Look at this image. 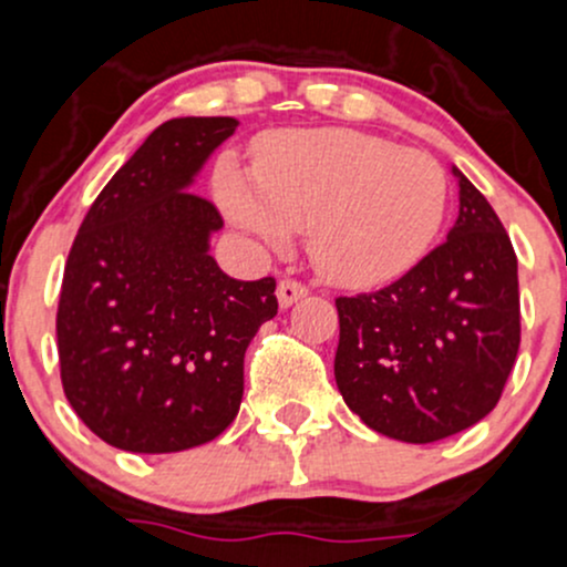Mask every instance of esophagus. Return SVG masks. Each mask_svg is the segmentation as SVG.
Returning a JSON list of instances; mask_svg holds the SVG:
<instances>
[{"instance_id": "1", "label": "esophagus", "mask_w": 567, "mask_h": 567, "mask_svg": "<svg viewBox=\"0 0 567 567\" xmlns=\"http://www.w3.org/2000/svg\"><path fill=\"white\" fill-rule=\"evenodd\" d=\"M303 296H307V288H303L301 282H296V279H282V282L277 285V301L282 309L293 307V303L301 301Z\"/></svg>"}]
</instances>
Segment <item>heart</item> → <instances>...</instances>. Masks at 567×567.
Segmentation results:
<instances>
[{
  "label": "heart",
  "instance_id": "heart-1",
  "mask_svg": "<svg viewBox=\"0 0 567 567\" xmlns=\"http://www.w3.org/2000/svg\"><path fill=\"white\" fill-rule=\"evenodd\" d=\"M230 219L266 241L309 234V258L342 288H378L419 266L449 206L434 157L344 127L293 130L260 143L252 171L234 157L214 168Z\"/></svg>",
  "mask_w": 567,
  "mask_h": 567
}]
</instances>
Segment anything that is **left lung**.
Returning a JSON list of instances; mask_svg holds the SVG:
<instances>
[{
  "label": "left lung",
  "mask_w": 567,
  "mask_h": 567,
  "mask_svg": "<svg viewBox=\"0 0 567 567\" xmlns=\"http://www.w3.org/2000/svg\"><path fill=\"white\" fill-rule=\"evenodd\" d=\"M449 238L402 279L337 299L333 378L374 432L434 443L486 419L519 353V271L503 223L456 165Z\"/></svg>",
  "instance_id": "obj_1"
}]
</instances>
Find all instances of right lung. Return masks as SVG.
Here are the masks:
<instances>
[{"label":"right lung","instance_id":"1","mask_svg":"<svg viewBox=\"0 0 567 567\" xmlns=\"http://www.w3.org/2000/svg\"><path fill=\"white\" fill-rule=\"evenodd\" d=\"M234 116L159 124L83 217L56 312L64 396L113 449L176 454L223 434L244 396V353L277 315L271 277L212 258L223 217L189 193Z\"/></svg>","mask_w":567,"mask_h":567}]
</instances>
